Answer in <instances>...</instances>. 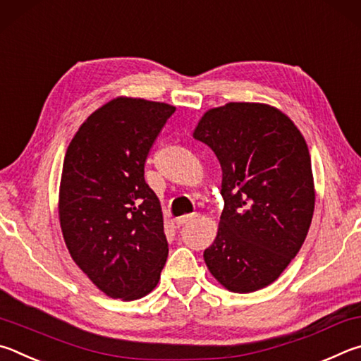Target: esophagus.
Segmentation results:
<instances>
[{
    "label": "esophagus",
    "mask_w": 361,
    "mask_h": 361,
    "mask_svg": "<svg viewBox=\"0 0 361 361\" xmlns=\"http://www.w3.org/2000/svg\"><path fill=\"white\" fill-rule=\"evenodd\" d=\"M197 217H198V214H187V216L177 217L176 219V224H177V226H182V225H185L188 222H192V220H195Z\"/></svg>",
    "instance_id": "34e87169"
}]
</instances>
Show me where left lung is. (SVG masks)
I'll return each mask as SVG.
<instances>
[{
  "label": "left lung",
  "mask_w": 361,
  "mask_h": 361,
  "mask_svg": "<svg viewBox=\"0 0 361 361\" xmlns=\"http://www.w3.org/2000/svg\"><path fill=\"white\" fill-rule=\"evenodd\" d=\"M193 137L222 168L225 206L204 263L220 286L250 293L277 281L311 226L315 188L305 136L287 114L264 103L206 111Z\"/></svg>",
  "instance_id": "obj_1"
}]
</instances>
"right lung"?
<instances>
[{"label": "right lung", "instance_id": "obj_1", "mask_svg": "<svg viewBox=\"0 0 361 361\" xmlns=\"http://www.w3.org/2000/svg\"><path fill=\"white\" fill-rule=\"evenodd\" d=\"M174 106L117 97L85 118L63 161L59 219L69 255L109 298L139 300L160 281L168 241L145 184L149 152Z\"/></svg>", "mask_w": 361, "mask_h": 361}]
</instances>
